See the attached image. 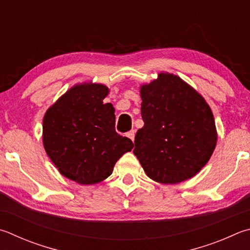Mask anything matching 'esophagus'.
Here are the masks:
<instances>
[{"instance_id": "34e87169", "label": "esophagus", "mask_w": 250, "mask_h": 250, "mask_svg": "<svg viewBox=\"0 0 250 250\" xmlns=\"http://www.w3.org/2000/svg\"><path fill=\"white\" fill-rule=\"evenodd\" d=\"M134 135H135V130H132V131H129L128 133H126V137H128L129 139H131V141H134Z\"/></svg>"}]
</instances>
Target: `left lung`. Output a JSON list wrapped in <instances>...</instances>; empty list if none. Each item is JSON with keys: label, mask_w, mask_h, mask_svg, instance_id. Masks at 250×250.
<instances>
[{"label": "left lung", "mask_w": 250, "mask_h": 250, "mask_svg": "<svg viewBox=\"0 0 250 250\" xmlns=\"http://www.w3.org/2000/svg\"><path fill=\"white\" fill-rule=\"evenodd\" d=\"M143 128L133 149L149 178L179 184L210 160L217 132L210 106L192 86L168 72L140 86Z\"/></svg>", "instance_id": "left-lung-1"}]
</instances>
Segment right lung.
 <instances>
[{
    "label": "right lung",
    "instance_id": "1",
    "mask_svg": "<svg viewBox=\"0 0 250 250\" xmlns=\"http://www.w3.org/2000/svg\"><path fill=\"white\" fill-rule=\"evenodd\" d=\"M108 93L103 84H76L44 113L46 153L61 175L80 185L105 180L116 162L134 146L116 132L115 108L103 102Z\"/></svg>",
    "mask_w": 250,
    "mask_h": 250
}]
</instances>
